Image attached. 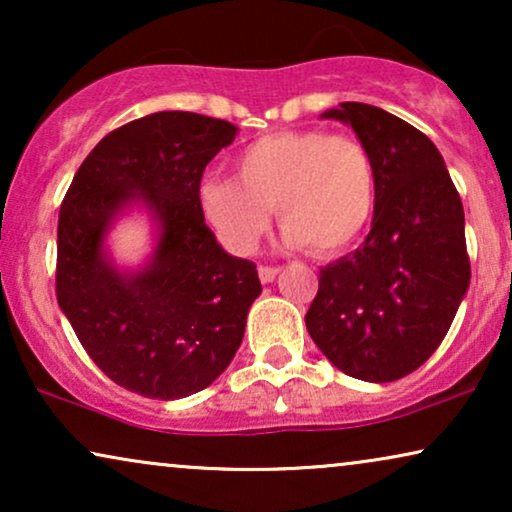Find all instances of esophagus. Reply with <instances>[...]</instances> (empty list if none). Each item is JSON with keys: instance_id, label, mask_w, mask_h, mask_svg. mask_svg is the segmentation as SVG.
Instances as JSON below:
<instances>
[{"instance_id": "esophagus-1", "label": "esophagus", "mask_w": 512, "mask_h": 512, "mask_svg": "<svg viewBox=\"0 0 512 512\" xmlns=\"http://www.w3.org/2000/svg\"><path fill=\"white\" fill-rule=\"evenodd\" d=\"M277 275H279V268H270V265H261V268H258V277H261L263 284L275 282Z\"/></svg>"}]
</instances>
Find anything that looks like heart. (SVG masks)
<instances>
[{
  "instance_id": "heart-1",
  "label": "heart",
  "mask_w": 512,
  "mask_h": 512,
  "mask_svg": "<svg viewBox=\"0 0 512 512\" xmlns=\"http://www.w3.org/2000/svg\"><path fill=\"white\" fill-rule=\"evenodd\" d=\"M237 179L207 177L200 212L221 242L247 256L270 228L272 207L286 247L342 254L361 240L377 207V167L359 139L326 130H282L244 146Z\"/></svg>"
}]
</instances>
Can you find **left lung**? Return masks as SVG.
Returning a JSON list of instances; mask_svg holds the SVG:
<instances>
[{
  "label": "left lung",
  "instance_id": "obj_1",
  "mask_svg": "<svg viewBox=\"0 0 512 512\" xmlns=\"http://www.w3.org/2000/svg\"><path fill=\"white\" fill-rule=\"evenodd\" d=\"M321 118L370 151L377 207L366 242L319 270L307 333L345 375L401 380L436 352L471 284L464 207L436 144L403 118L363 102Z\"/></svg>",
  "mask_w": 512,
  "mask_h": 512
}]
</instances>
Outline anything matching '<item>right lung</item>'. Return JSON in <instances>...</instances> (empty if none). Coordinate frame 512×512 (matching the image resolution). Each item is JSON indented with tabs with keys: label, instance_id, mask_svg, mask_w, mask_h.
I'll return each instance as SVG.
<instances>
[{
	"label": "right lung",
	"instance_id": "1",
	"mask_svg": "<svg viewBox=\"0 0 512 512\" xmlns=\"http://www.w3.org/2000/svg\"><path fill=\"white\" fill-rule=\"evenodd\" d=\"M237 125L158 111L109 132L74 174L58 221V305L109 380L177 401L209 387L242 345L261 296L256 265L230 256L200 212L209 160ZM130 211L152 221L154 247L121 269L106 244Z\"/></svg>",
	"mask_w": 512,
	"mask_h": 512
}]
</instances>
